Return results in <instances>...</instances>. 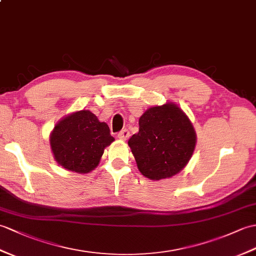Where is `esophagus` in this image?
I'll return each mask as SVG.
<instances>
[{
    "label": "esophagus",
    "instance_id": "1",
    "mask_svg": "<svg viewBox=\"0 0 256 256\" xmlns=\"http://www.w3.org/2000/svg\"><path fill=\"white\" fill-rule=\"evenodd\" d=\"M128 136H130V132L128 130H122L121 132L118 134V138L122 140H126L128 138Z\"/></svg>",
    "mask_w": 256,
    "mask_h": 256
}]
</instances>
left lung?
Returning <instances> with one entry per match:
<instances>
[{
    "mask_svg": "<svg viewBox=\"0 0 256 256\" xmlns=\"http://www.w3.org/2000/svg\"><path fill=\"white\" fill-rule=\"evenodd\" d=\"M138 124V133L128 144L140 174L158 181L183 170L194 152L196 133L180 106L171 101L152 106Z\"/></svg>",
    "mask_w": 256,
    "mask_h": 256,
    "instance_id": "left-lung-1",
    "label": "left lung"
}]
</instances>
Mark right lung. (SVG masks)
<instances>
[{
    "label": "right lung",
    "mask_w": 256,
    "mask_h": 256,
    "mask_svg": "<svg viewBox=\"0 0 256 256\" xmlns=\"http://www.w3.org/2000/svg\"><path fill=\"white\" fill-rule=\"evenodd\" d=\"M114 140L108 124L100 122L89 110L65 116L50 133L56 162L62 168L77 174H88L97 168L104 148Z\"/></svg>",
    "instance_id": "obj_1"
}]
</instances>
